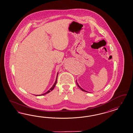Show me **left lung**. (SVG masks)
Returning a JSON list of instances; mask_svg holds the SVG:
<instances>
[{"label": "left lung", "instance_id": "8db88e82", "mask_svg": "<svg viewBox=\"0 0 133 133\" xmlns=\"http://www.w3.org/2000/svg\"><path fill=\"white\" fill-rule=\"evenodd\" d=\"M76 82H77V86H78V87L79 88L81 89V90L82 91H84V92H87L86 91H85V90H84V89H83L82 88H81V87L79 86V85L78 84V83H77V81H76Z\"/></svg>", "mask_w": 133, "mask_h": 133}]
</instances>
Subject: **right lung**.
<instances>
[{"label":"right lung","mask_w":133,"mask_h":133,"mask_svg":"<svg viewBox=\"0 0 133 133\" xmlns=\"http://www.w3.org/2000/svg\"><path fill=\"white\" fill-rule=\"evenodd\" d=\"M58 73H57V76H56V81H55V83H54V84L53 85V86H52V88L50 89L49 91H48L46 93H44V94H42V95H41V96H43V95H44L45 94H48V93H49V92H50L51 91H52V90L54 89L55 88V86H56V82H57V76H58Z\"/></svg>","instance_id":"add662e5"}]
</instances>
